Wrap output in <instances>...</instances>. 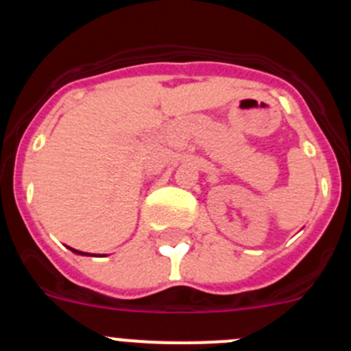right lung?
<instances>
[{
  "label": "right lung",
  "instance_id": "obj_1",
  "mask_svg": "<svg viewBox=\"0 0 351 351\" xmlns=\"http://www.w3.org/2000/svg\"><path fill=\"white\" fill-rule=\"evenodd\" d=\"M73 253H79V255H88V253H82V251H77V250H71Z\"/></svg>",
  "mask_w": 351,
  "mask_h": 351
}]
</instances>
